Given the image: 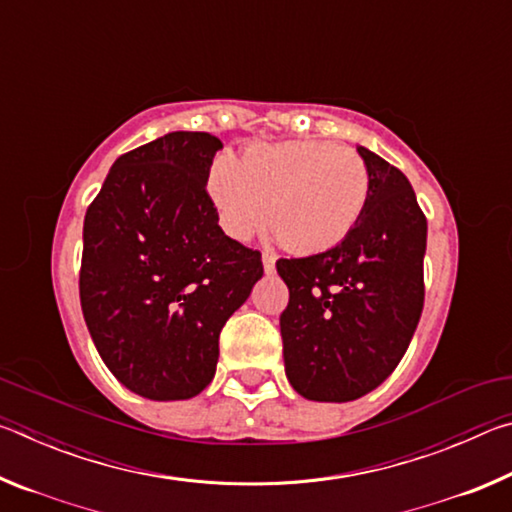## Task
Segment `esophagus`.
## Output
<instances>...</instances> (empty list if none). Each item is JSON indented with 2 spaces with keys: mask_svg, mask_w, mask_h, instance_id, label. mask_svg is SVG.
I'll return each mask as SVG.
<instances>
[{
  "mask_svg": "<svg viewBox=\"0 0 512 512\" xmlns=\"http://www.w3.org/2000/svg\"><path fill=\"white\" fill-rule=\"evenodd\" d=\"M275 253H271V250H264L262 253V262H264V271L266 273H273L275 271Z\"/></svg>",
  "mask_w": 512,
  "mask_h": 512,
  "instance_id": "34e87169",
  "label": "esophagus"
}]
</instances>
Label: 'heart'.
Instances as JSON below:
<instances>
[{
	"label": "heart",
	"instance_id": "1",
	"mask_svg": "<svg viewBox=\"0 0 512 512\" xmlns=\"http://www.w3.org/2000/svg\"><path fill=\"white\" fill-rule=\"evenodd\" d=\"M207 194L232 239L266 223L291 253L329 250L350 235L370 196V171L350 146L287 140L248 146L237 162L214 158Z\"/></svg>",
	"mask_w": 512,
	"mask_h": 512
}]
</instances>
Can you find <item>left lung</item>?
Masks as SVG:
<instances>
[{"label":"left lung","mask_w":512,"mask_h":512,"mask_svg":"<svg viewBox=\"0 0 512 512\" xmlns=\"http://www.w3.org/2000/svg\"><path fill=\"white\" fill-rule=\"evenodd\" d=\"M370 196L359 223L325 253L277 259L289 287L280 316L284 370L314 402H350L397 368L424 305L427 219L404 173L359 146Z\"/></svg>","instance_id":"1"}]
</instances>
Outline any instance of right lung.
Segmentation results:
<instances>
[{
	"instance_id": "obj_1",
	"label": "right lung",
	"mask_w": 512,
	"mask_h": 512,
	"mask_svg": "<svg viewBox=\"0 0 512 512\" xmlns=\"http://www.w3.org/2000/svg\"><path fill=\"white\" fill-rule=\"evenodd\" d=\"M223 149L176 131L119 155L83 223L79 293L103 363L149 400L210 384L219 334L264 275L259 250L230 239L207 194Z\"/></svg>"
}]
</instances>
